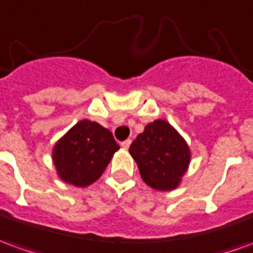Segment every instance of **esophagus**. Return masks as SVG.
<instances>
[{
    "label": "esophagus",
    "instance_id": "1",
    "mask_svg": "<svg viewBox=\"0 0 253 253\" xmlns=\"http://www.w3.org/2000/svg\"><path fill=\"white\" fill-rule=\"evenodd\" d=\"M130 142H132L130 139H126V140H124L123 143H121V146H123L124 149H128V147L130 146Z\"/></svg>",
    "mask_w": 253,
    "mask_h": 253
}]
</instances>
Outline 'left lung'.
I'll list each match as a JSON object with an SVG mask.
<instances>
[{
    "mask_svg": "<svg viewBox=\"0 0 253 253\" xmlns=\"http://www.w3.org/2000/svg\"><path fill=\"white\" fill-rule=\"evenodd\" d=\"M140 176L160 191L176 189L189 168L190 149L176 129L164 120L146 125L129 147Z\"/></svg>",
    "mask_w": 253,
    "mask_h": 253,
    "instance_id": "8db88e82",
    "label": "left lung"
}]
</instances>
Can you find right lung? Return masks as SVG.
Instances as JSON below:
<instances>
[{"mask_svg":"<svg viewBox=\"0 0 253 253\" xmlns=\"http://www.w3.org/2000/svg\"><path fill=\"white\" fill-rule=\"evenodd\" d=\"M120 146L109 129L97 123H77L53 147V164L66 183L86 187L102 176Z\"/></svg>","mask_w":253,"mask_h":253,"instance_id":"add662e5","label":"right lung"}]
</instances>
